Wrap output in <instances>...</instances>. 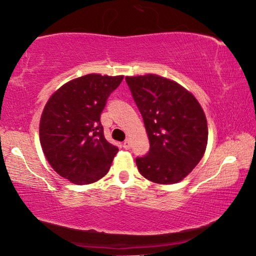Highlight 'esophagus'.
I'll return each mask as SVG.
<instances>
[{"mask_svg": "<svg viewBox=\"0 0 256 256\" xmlns=\"http://www.w3.org/2000/svg\"><path fill=\"white\" fill-rule=\"evenodd\" d=\"M124 148H126V150H129V148H132L130 140H126L124 142Z\"/></svg>", "mask_w": 256, "mask_h": 256, "instance_id": "obj_1", "label": "esophagus"}]
</instances>
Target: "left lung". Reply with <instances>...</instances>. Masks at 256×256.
I'll return each instance as SVG.
<instances>
[{
	"instance_id": "8db88e82",
	"label": "left lung",
	"mask_w": 256,
	"mask_h": 256,
	"mask_svg": "<svg viewBox=\"0 0 256 256\" xmlns=\"http://www.w3.org/2000/svg\"><path fill=\"white\" fill-rule=\"evenodd\" d=\"M146 129L150 150L137 156L145 178L172 184L190 174L206 150L207 120L194 96L169 78L126 76Z\"/></svg>"
}]
</instances>
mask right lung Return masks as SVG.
<instances>
[{
  "label": "right lung",
  "instance_id": "right-lung-1",
  "mask_svg": "<svg viewBox=\"0 0 256 256\" xmlns=\"http://www.w3.org/2000/svg\"><path fill=\"white\" fill-rule=\"evenodd\" d=\"M122 78L88 74L62 86L46 104L41 146L62 178L84 186L108 174L119 148L106 140L100 114Z\"/></svg>",
  "mask_w": 256,
  "mask_h": 256
}]
</instances>
